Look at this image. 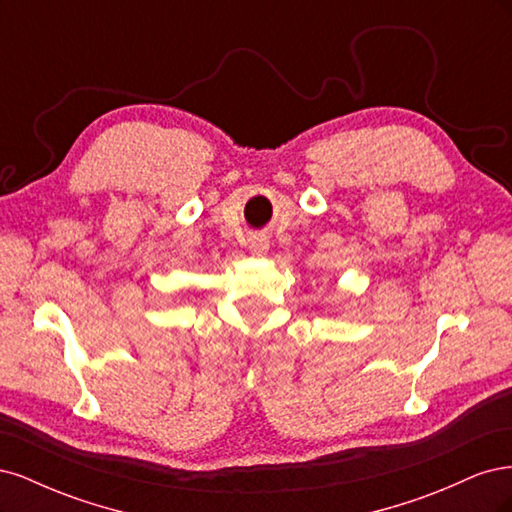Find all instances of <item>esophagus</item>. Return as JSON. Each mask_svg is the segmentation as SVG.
Returning a JSON list of instances; mask_svg holds the SVG:
<instances>
[{"label":"esophagus","instance_id":"obj_1","mask_svg":"<svg viewBox=\"0 0 512 512\" xmlns=\"http://www.w3.org/2000/svg\"><path fill=\"white\" fill-rule=\"evenodd\" d=\"M267 250H269V241H267V237L254 235V237L250 239V252H252V254L262 256V254H267Z\"/></svg>","mask_w":512,"mask_h":512}]
</instances>
